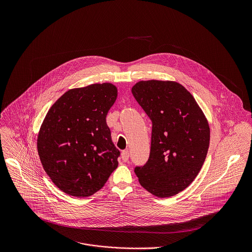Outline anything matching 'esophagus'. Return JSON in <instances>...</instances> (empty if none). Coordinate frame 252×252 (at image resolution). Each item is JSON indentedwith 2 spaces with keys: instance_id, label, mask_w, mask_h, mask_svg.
<instances>
[{
  "instance_id": "34e87169",
  "label": "esophagus",
  "mask_w": 252,
  "mask_h": 252,
  "mask_svg": "<svg viewBox=\"0 0 252 252\" xmlns=\"http://www.w3.org/2000/svg\"><path fill=\"white\" fill-rule=\"evenodd\" d=\"M121 158L124 162H127L129 160V151L128 150H123L121 152Z\"/></svg>"
}]
</instances>
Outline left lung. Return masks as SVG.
Returning <instances> with one entry per match:
<instances>
[{
	"instance_id": "obj_1",
	"label": "left lung",
	"mask_w": 252,
	"mask_h": 252,
	"mask_svg": "<svg viewBox=\"0 0 252 252\" xmlns=\"http://www.w3.org/2000/svg\"><path fill=\"white\" fill-rule=\"evenodd\" d=\"M132 94L152 123L148 160L135 167L141 185L165 198L184 190L199 174L210 145L208 121L178 82L147 80Z\"/></svg>"
}]
</instances>
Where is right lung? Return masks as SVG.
I'll list each match as a JSON object with an SVG mask.
<instances>
[{"label":"right lung","instance_id":"1","mask_svg":"<svg viewBox=\"0 0 252 252\" xmlns=\"http://www.w3.org/2000/svg\"><path fill=\"white\" fill-rule=\"evenodd\" d=\"M116 97L114 85L97 83L69 90L48 110L37 152L47 176L65 193L93 195L117 168L120 151L106 121Z\"/></svg>","mask_w":252,"mask_h":252}]
</instances>
